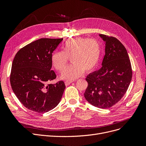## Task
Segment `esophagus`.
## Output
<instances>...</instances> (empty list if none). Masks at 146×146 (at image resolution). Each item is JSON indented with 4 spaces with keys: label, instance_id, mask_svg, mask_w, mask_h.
Returning <instances> with one entry per match:
<instances>
[{
    "label": "esophagus",
    "instance_id": "esophagus-1",
    "mask_svg": "<svg viewBox=\"0 0 146 146\" xmlns=\"http://www.w3.org/2000/svg\"><path fill=\"white\" fill-rule=\"evenodd\" d=\"M73 81H66L64 83H65V85L66 86H68L69 85H70L71 83H72Z\"/></svg>",
    "mask_w": 146,
    "mask_h": 146
}]
</instances>
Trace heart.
Returning <instances> with one entry per match:
<instances>
[{
	"label": "heart",
	"instance_id": "heart-1",
	"mask_svg": "<svg viewBox=\"0 0 146 146\" xmlns=\"http://www.w3.org/2000/svg\"><path fill=\"white\" fill-rule=\"evenodd\" d=\"M101 56V46L95 39L77 37L68 40L62 46V51H54L51 55L52 66L59 72H62L70 58L73 63L66 68L61 78L72 80L78 78L85 72L94 71L98 66Z\"/></svg>",
	"mask_w": 146,
	"mask_h": 146
}]
</instances>
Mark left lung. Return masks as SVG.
<instances>
[{
  "label": "left lung",
  "mask_w": 146,
  "mask_h": 146,
  "mask_svg": "<svg viewBox=\"0 0 146 146\" xmlns=\"http://www.w3.org/2000/svg\"><path fill=\"white\" fill-rule=\"evenodd\" d=\"M105 42L102 67L86 78L88 83L84 96L90 104L110 108L126 93L132 79V68L126 48L118 39L99 35Z\"/></svg>",
  "instance_id": "1"
}]
</instances>
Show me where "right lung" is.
<instances>
[{"instance_id": "obj_1", "label": "right lung", "mask_w": 146, "mask_h": 146, "mask_svg": "<svg viewBox=\"0 0 146 146\" xmlns=\"http://www.w3.org/2000/svg\"><path fill=\"white\" fill-rule=\"evenodd\" d=\"M63 38H41L21 48L13 60L10 82L21 104L38 113L47 112L59 104L66 88L51 70V57Z\"/></svg>"}]
</instances>
